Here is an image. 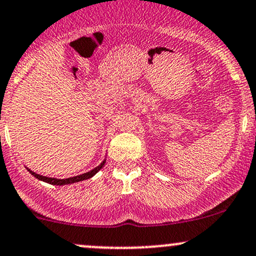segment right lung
Listing matches in <instances>:
<instances>
[{
    "mask_svg": "<svg viewBox=\"0 0 256 256\" xmlns=\"http://www.w3.org/2000/svg\"><path fill=\"white\" fill-rule=\"evenodd\" d=\"M106 162H103L102 164L98 165L96 169L88 171V172L86 174H82V175H78V176H75V178H64V180H58V178H44V176L42 175H38V174H35L34 171L29 170V172L32 174V176H35L36 178L41 180V181H44L47 182V184H56V186H63V184H74V182H78V181H84V180H87V178H91L92 176H94L96 174L100 171V169L103 168V165H104Z\"/></svg>",
    "mask_w": 256,
    "mask_h": 256,
    "instance_id": "add662e5",
    "label": "right lung"
}]
</instances>
